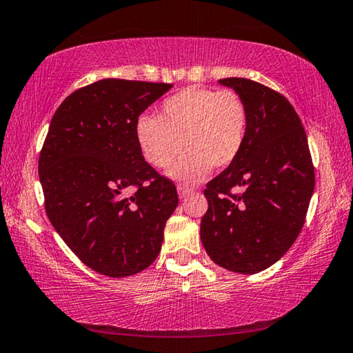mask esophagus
<instances>
[{
	"label": "esophagus",
	"mask_w": 353,
	"mask_h": 353,
	"mask_svg": "<svg viewBox=\"0 0 353 353\" xmlns=\"http://www.w3.org/2000/svg\"><path fill=\"white\" fill-rule=\"evenodd\" d=\"M190 192H192V189L190 188H186V186H178V195H180V199H184L186 197V195H189Z\"/></svg>",
	"instance_id": "1"
}]
</instances>
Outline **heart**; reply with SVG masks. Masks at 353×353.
<instances>
[{"label":"heart","instance_id":"b5f03b06","mask_svg":"<svg viewBox=\"0 0 353 353\" xmlns=\"http://www.w3.org/2000/svg\"><path fill=\"white\" fill-rule=\"evenodd\" d=\"M247 130V106L236 92L186 88L165 98L159 117L141 115L136 137L143 158L156 169L169 167L186 147L169 175L197 183L212 165L227 169L238 159Z\"/></svg>","mask_w":353,"mask_h":353}]
</instances>
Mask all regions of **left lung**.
<instances>
[{"instance_id": "left-lung-1", "label": "left lung", "mask_w": 353, "mask_h": 353, "mask_svg": "<svg viewBox=\"0 0 353 353\" xmlns=\"http://www.w3.org/2000/svg\"><path fill=\"white\" fill-rule=\"evenodd\" d=\"M219 84L244 100L248 130L238 159L206 184L200 238L221 268L258 274L297 239L314 190V167L302 122L285 97L245 78Z\"/></svg>"}]
</instances>
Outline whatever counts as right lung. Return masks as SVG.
I'll list each match as a JSON object with an SVG mask.
<instances>
[{
	"mask_svg": "<svg viewBox=\"0 0 353 353\" xmlns=\"http://www.w3.org/2000/svg\"><path fill=\"white\" fill-rule=\"evenodd\" d=\"M170 89L101 79L68 95L51 119L39 156L46 214L68 248L98 274H139L161 252L178 194L143 159L136 123Z\"/></svg>",
	"mask_w": 353,
	"mask_h": 353,
	"instance_id": "right-lung-1",
	"label": "right lung"
}]
</instances>
